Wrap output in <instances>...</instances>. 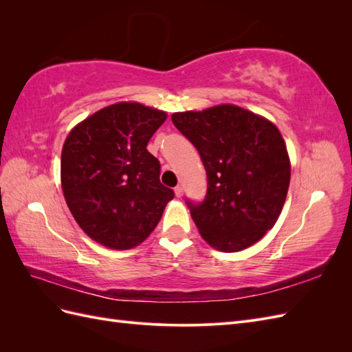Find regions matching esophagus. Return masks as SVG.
Wrapping results in <instances>:
<instances>
[{
    "instance_id": "obj_1",
    "label": "esophagus",
    "mask_w": 352,
    "mask_h": 352,
    "mask_svg": "<svg viewBox=\"0 0 352 352\" xmlns=\"http://www.w3.org/2000/svg\"><path fill=\"white\" fill-rule=\"evenodd\" d=\"M175 194H176L177 198L182 197V195H184V188H182V186H176V188H175Z\"/></svg>"
}]
</instances>
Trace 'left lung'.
<instances>
[{
  "label": "left lung",
  "mask_w": 352,
  "mask_h": 352,
  "mask_svg": "<svg viewBox=\"0 0 352 352\" xmlns=\"http://www.w3.org/2000/svg\"><path fill=\"white\" fill-rule=\"evenodd\" d=\"M172 122L207 172L204 199H186L201 236L225 252L251 247L274 226L289 188L291 163L278 127L229 104L175 113Z\"/></svg>",
  "instance_id": "8db88e82"
}]
</instances>
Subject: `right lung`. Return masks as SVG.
I'll return each mask as SVG.
<instances>
[{"label": "right lung", "instance_id": "1", "mask_svg": "<svg viewBox=\"0 0 352 352\" xmlns=\"http://www.w3.org/2000/svg\"><path fill=\"white\" fill-rule=\"evenodd\" d=\"M166 113L138 102L109 105L79 123L61 153V188L88 236L129 250L155 229L175 192L160 182L148 141Z\"/></svg>", "mask_w": 352, "mask_h": 352}]
</instances>
